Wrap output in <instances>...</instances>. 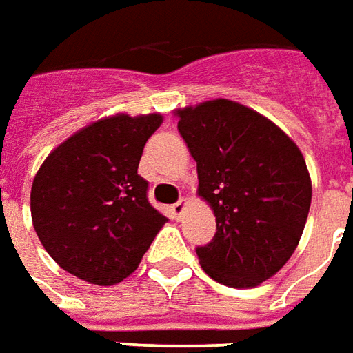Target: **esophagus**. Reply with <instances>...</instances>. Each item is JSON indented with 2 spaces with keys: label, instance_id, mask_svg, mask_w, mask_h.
I'll return each instance as SVG.
<instances>
[{
  "label": "esophagus",
  "instance_id": "esophagus-1",
  "mask_svg": "<svg viewBox=\"0 0 353 353\" xmlns=\"http://www.w3.org/2000/svg\"><path fill=\"white\" fill-rule=\"evenodd\" d=\"M185 204H187V200H185V199H179V200H177V202H176V204L172 206V214H174V217H179V215L183 214Z\"/></svg>",
  "mask_w": 353,
  "mask_h": 353
}]
</instances>
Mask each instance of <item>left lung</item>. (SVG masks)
Wrapping results in <instances>:
<instances>
[{"label": "left lung", "mask_w": 353, "mask_h": 353, "mask_svg": "<svg viewBox=\"0 0 353 353\" xmlns=\"http://www.w3.org/2000/svg\"><path fill=\"white\" fill-rule=\"evenodd\" d=\"M177 117L196 161L199 194L217 221L212 242L196 248L200 265L229 288H255L288 263L303 236L312 200L303 153L236 101H204Z\"/></svg>", "instance_id": "left-lung-1"}]
</instances>
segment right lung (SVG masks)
Wrapping results in <instances>:
<instances>
[{"mask_svg":"<svg viewBox=\"0 0 353 353\" xmlns=\"http://www.w3.org/2000/svg\"><path fill=\"white\" fill-rule=\"evenodd\" d=\"M162 123L153 115H115L83 128L43 162L32 185L34 229L64 270L113 285L138 268L168 221L147 199L138 164Z\"/></svg>","mask_w":353,"mask_h":353,"instance_id":"obj_1","label":"right lung"}]
</instances>
